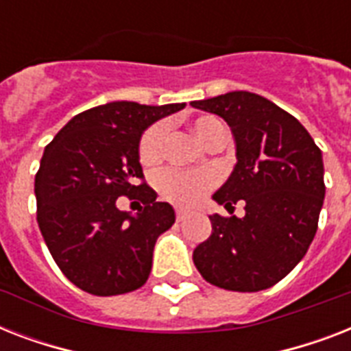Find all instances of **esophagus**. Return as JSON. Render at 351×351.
Segmentation results:
<instances>
[{
  "label": "esophagus",
  "instance_id": "1",
  "mask_svg": "<svg viewBox=\"0 0 351 351\" xmlns=\"http://www.w3.org/2000/svg\"><path fill=\"white\" fill-rule=\"evenodd\" d=\"M175 217H176V222H182V220L187 217V211L182 208H176L175 209Z\"/></svg>",
  "mask_w": 351,
  "mask_h": 351
}]
</instances>
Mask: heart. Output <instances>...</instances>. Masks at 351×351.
<instances>
[{
	"instance_id": "obj_1",
	"label": "heart",
	"mask_w": 351,
	"mask_h": 351,
	"mask_svg": "<svg viewBox=\"0 0 351 351\" xmlns=\"http://www.w3.org/2000/svg\"><path fill=\"white\" fill-rule=\"evenodd\" d=\"M191 129L198 142L204 143L206 147L219 136H226L224 123L213 117L197 118L193 121ZM165 136H167V129H165L164 123H156L143 132L140 147H138V156H140V162L143 165H154L162 160ZM215 184H217V176H215L213 171L189 173V171L167 169L160 173L158 178H156V187H158L160 195L171 202L178 204V206L197 204L198 200L206 197V193Z\"/></svg>"
}]
</instances>
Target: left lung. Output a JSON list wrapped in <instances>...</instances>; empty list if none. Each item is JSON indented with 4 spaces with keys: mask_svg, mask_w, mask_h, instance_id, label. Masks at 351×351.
<instances>
[{
    "mask_svg": "<svg viewBox=\"0 0 351 351\" xmlns=\"http://www.w3.org/2000/svg\"><path fill=\"white\" fill-rule=\"evenodd\" d=\"M193 107L228 121L237 143V165L215 202L233 213L211 215V237L193 251L206 280L230 291H261L293 269L317 233L324 202L322 153L310 132L264 96L233 90Z\"/></svg>",
    "mask_w": 351,
    "mask_h": 351,
    "instance_id": "8db88e82",
    "label": "left lung"
}]
</instances>
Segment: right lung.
Segmentation results:
<instances>
[{"label":"right lung","mask_w":351,"mask_h":351,"mask_svg":"<svg viewBox=\"0 0 351 351\" xmlns=\"http://www.w3.org/2000/svg\"><path fill=\"white\" fill-rule=\"evenodd\" d=\"M184 107L111 101L76 114L45 147L36 220L58 267L87 293H129L147 280L175 211L143 182L138 147L151 123ZM131 194L144 204L136 215L116 208L118 196Z\"/></svg>","instance_id":"right-lung-1"}]
</instances>
